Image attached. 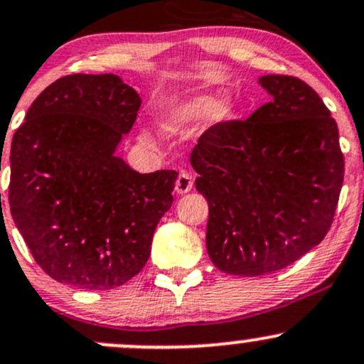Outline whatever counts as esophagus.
I'll use <instances>...</instances> for the list:
<instances>
[{"mask_svg": "<svg viewBox=\"0 0 364 364\" xmlns=\"http://www.w3.org/2000/svg\"><path fill=\"white\" fill-rule=\"evenodd\" d=\"M193 188V178H191L190 173H185V171H181L178 176V179H176V193L178 195H183V193H188V191Z\"/></svg>", "mask_w": 364, "mask_h": 364, "instance_id": "esophagus-1", "label": "esophagus"}]
</instances>
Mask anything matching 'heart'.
Segmentation results:
<instances>
[{
  "label": "heart",
  "mask_w": 364,
  "mask_h": 364,
  "mask_svg": "<svg viewBox=\"0 0 364 364\" xmlns=\"http://www.w3.org/2000/svg\"><path fill=\"white\" fill-rule=\"evenodd\" d=\"M228 114V105L225 102H215L213 97H197L181 105L174 107L166 115V124L171 129H179L188 124H195L202 119H223Z\"/></svg>",
  "instance_id": "1"
}]
</instances>
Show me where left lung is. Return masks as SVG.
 Instances as JSON below:
<instances>
[{
  "instance_id": "1",
  "label": "left lung",
  "mask_w": 364,
  "mask_h": 364,
  "mask_svg": "<svg viewBox=\"0 0 364 364\" xmlns=\"http://www.w3.org/2000/svg\"><path fill=\"white\" fill-rule=\"evenodd\" d=\"M259 85L273 100L207 129L190 155L209 203L207 254L237 277L271 274L316 247L344 181L337 122L316 91L292 75Z\"/></svg>"
}]
</instances>
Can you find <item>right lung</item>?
Masks as SVG:
<instances>
[{
  "mask_svg": "<svg viewBox=\"0 0 364 364\" xmlns=\"http://www.w3.org/2000/svg\"><path fill=\"white\" fill-rule=\"evenodd\" d=\"M139 105L119 75H65L34 100L14 134L11 218L36 262L60 283L109 290L149 261L178 173L139 174L115 155Z\"/></svg>",
  "mask_w": 364,
  "mask_h": 364,
  "instance_id": "obj_1",
  "label": "right lung"
}]
</instances>
